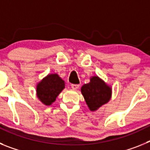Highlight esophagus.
<instances>
[{
  "label": "esophagus",
  "instance_id": "34e87169",
  "mask_svg": "<svg viewBox=\"0 0 150 150\" xmlns=\"http://www.w3.org/2000/svg\"><path fill=\"white\" fill-rule=\"evenodd\" d=\"M79 85L78 84H71V88H73V89H77L78 88H79Z\"/></svg>",
  "mask_w": 150,
  "mask_h": 150
}]
</instances>
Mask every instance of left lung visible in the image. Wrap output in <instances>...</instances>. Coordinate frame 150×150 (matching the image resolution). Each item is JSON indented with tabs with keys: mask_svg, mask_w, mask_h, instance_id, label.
<instances>
[{
	"mask_svg": "<svg viewBox=\"0 0 150 150\" xmlns=\"http://www.w3.org/2000/svg\"><path fill=\"white\" fill-rule=\"evenodd\" d=\"M81 91L90 110L92 111L107 103L111 97V88L98 76H93L90 83L83 85Z\"/></svg>",
	"mask_w": 150,
	"mask_h": 150,
	"instance_id": "1",
	"label": "left lung"
}]
</instances>
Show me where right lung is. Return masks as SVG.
Returning a JSON list of instances; mask_svg holds the SVG:
<instances>
[{"mask_svg":"<svg viewBox=\"0 0 150 150\" xmlns=\"http://www.w3.org/2000/svg\"><path fill=\"white\" fill-rule=\"evenodd\" d=\"M64 88V82L57 74H50L38 85V97L43 104L50 105Z\"/></svg>","mask_w":150,"mask_h":150,"instance_id":"obj_1","label":"right lung"}]
</instances>
